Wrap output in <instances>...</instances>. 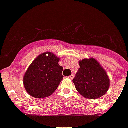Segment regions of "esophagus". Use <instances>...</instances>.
I'll return each mask as SVG.
<instances>
[{"mask_svg": "<svg viewBox=\"0 0 128 128\" xmlns=\"http://www.w3.org/2000/svg\"><path fill=\"white\" fill-rule=\"evenodd\" d=\"M68 78H69V79H70V80H72V79L74 78V75H73V74H72V75H70V76H68Z\"/></svg>", "mask_w": 128, "mask_h": 128, "instance_id": "esophagus-1", "label": "esophagus"}]
</instances>
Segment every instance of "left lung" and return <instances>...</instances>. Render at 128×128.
I'll use <instances>...</instances> for the list:
<instances>
[{
  "mask_svg": "<svg viewBox=\"0 0 128 128\" xmlns=\"http://www.w3.org/2000/svg\"><path fill=\"white\" fill-rule=\"evenodd\" d=\"M80 68L73 79L77 91L84 97L97 99L102 97L110 87L107 73L94 58L79 62Z\"/></svg>",
  "mask_w": 128,
  "mask_h": 128,
  "instance_id": "obj_1",
  "label": "left lung"
}]
</instances>
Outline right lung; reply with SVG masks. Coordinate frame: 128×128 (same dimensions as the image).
<instances>
[{
    "instance_id": "add662e5",
    "label": "right lung",
    "mask_w": 128,
    "mask_h": 128,
    "mask_svg": "<svg viewBox=\"0 0 128 128\" xmlns=\"http://www.w3.org/2000/svg\"><path fill=\"white\" fill-rule=\"evenodd\" d=\"M59 60L54 54L45 52L33 61L24 76V86L28 94L43 98L56 91L64 78L63 67L58 64Z\"/></svg>"
}]
</instances>
